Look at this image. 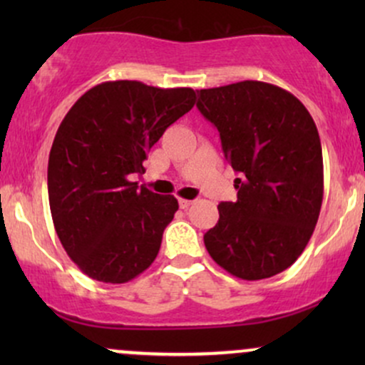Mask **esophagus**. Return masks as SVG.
Listing matches in <instances>:
<instances>
[{
    "mask_svg": "<svg viewBox=\"0 0 365 365\" xmlns=\"http://www.w3.org/2000/svg\"><path fill=\"white\" fill-rule=\"evenodd\" d=\"M194 204V200H188V199H180V207L182 209H188Z\"/></svg>",
    "mask_w": 365,
    "mask_h": 365,
    "instance_id": "esophagus-1",
    "label": "esophagus"
}]
</instances>
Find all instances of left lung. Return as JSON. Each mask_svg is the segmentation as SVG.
I'll list each match as a JSON object with an SVG mask.
<instances>
[{"label":"left lung","mask_w":365,"mask_h":365,"mask_svg":"<svg viewBox=\"0 0 365 365\" xmlns=\"http://www.w3.org/2000/svg\"><path fill=\"white\" fill-rule=\"evenodd\" d=\"M197 108L220 132L237 202L217 206L204 235L209 255L237 278L255 282L290 267L311 240L322 204L319 133L295 96L244 81L197 91Z\"/></svg>","instance_id":"left-lung-1"}]
</instances>
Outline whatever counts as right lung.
<instances>
[{
  "label": "right lung",
  "mask_w": 365,
  "mask_h": 365,
  "mask_svg": "<svg viewBox=\"0 0 365 365\" xmlns=\"http://www.w3.org/2000/svg\"><path fill=\"white\" fill-rule=\"evenodd\" d=\"M194 104L190 87L115 81L87 91L63 118L49 153V207L63 249L89 278L127 283L154 262L178 200L132 180Z\"/></svg>",
  "instance_id": "right-lung-1"
}]
</instances>
